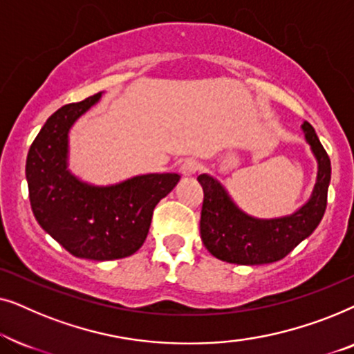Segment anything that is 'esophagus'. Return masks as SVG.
<instances>
[{"label": "esophagus", "instance_id": "34e87169", "mask_svg": "<svg viewBox=\"0 0 354 354\" xmlns=\"http://www.w3.org/2000/svg\"><path fill=\"white\" fill-rule=\"evenodd\" d=\"M200 162L196 161V159H185V161L182 162L180 166V172L183 176H195V174L200 171Z\"/></svg>", "mask_w": 354, "mask_h": 354}]
</instances>
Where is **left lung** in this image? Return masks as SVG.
Wrapping results in <instances>:
<instances>
[{
    "instance_id": "left-lung-1",
    "label": "left lung",
    "mask_w": 354,
    "mask_h": 354,
    "mask_svg": "<svg viewBox=\"0 0 354 354\" xmlns=\"http://www.w3.org/2000/svg\"><path fill=\"white\" fill-rule=\"evenodd\" d=\"M303 130L317 159L319 172L311 200L292 216L279 219L246 216L216 178L206 174L198 177L205 192L200 221L201 240L217 259L243 266L275 263L316 230L327 207L330 158L319 142L313 125L304 122Z\"/></svg>"
}]
</instances>
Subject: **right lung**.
Listing matches in <instances>:
<instances>
[{"instance_id": "right-lung-1", "label": "right lung", "mask_w": 354, "mask_h": 354, "mask_svg": "<svg viewBox=\"0 0 354 354\" xmlns=\"http://www.w3.org/2000/svg\"><path fill=\"white\" fill-rule=\"evenodd\" d=\"M101 93L51 114L27 154L33 216L77 258H127L147 240L153 211L177 185L178 174H147L111 187H91L67 171V133Z\"/></svg>"}]
</instances>
